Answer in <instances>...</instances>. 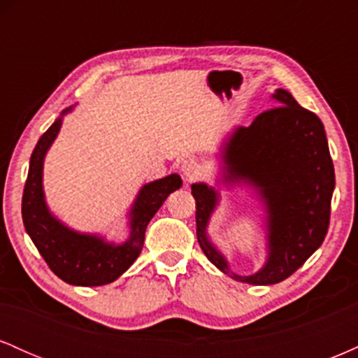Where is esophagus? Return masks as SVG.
<instances>
[{
    "label": "esophagus",
    "mask_w": 358,
    "mask_h": 358,
    "mask_svg": "<svg viewBox=\"0 0 358 358\" xmlns=\"http://www.w3.org/2000/svg\"><path fill=\"white\" fill-rule=\"evenodd\" d=\"M200 165L195 159H185L182 163V173L187 180H195L200 175Z\"/></svg>",
    "instance_id": "esophagus-1"
}]
</instances>
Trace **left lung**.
<instances>
[{"label": "left lung", "instance_id": "obj_1", "mask_svg": "<svg viewBox=\"0 0 358 358\" xmlns=\"http://www.w3.org/2000/svg\"><path fill=\"white\" fill-rule=\"evenodd\" d=\"M273 99L276 108L259 114L250 126L237 127L222 150L224 182L252 187L268 213V261L256 274L232 273L207 236L219 192L205 183L192 185L203 254L224 274L256 286L285 281L322 245L335 188L323 122L285 89H278Z\"/></svg>", "mask_w": 358, "mask_h": 358}]
</instances>
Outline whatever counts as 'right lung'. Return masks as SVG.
Instances as JSON below:
<instances>
[{"label": "right lung", "instance_id": "1", "mask_svg": "<svg viewBox=\"0 0 358 358\" xmlns=\"http://www.w3.org/2000/svg\"><path fill=\"white\" fill-rule=\"evenodd\" d=\"M71 109H65L60 117L55 119L31 153L23 190L22 217L24 231L31 237L48 268L62 281L73 286H102L116 281L136 261L143 249L148 224L168 195L182 187V178L176 173L168 175L146 183L139 190L129 210V239L122 244H113L94 234H80L69 229L48 210L42 180L45 155L59 134L62 117Z\"/></svg>", "mask_w": 358, "mask_h": 358}]
</instances>
